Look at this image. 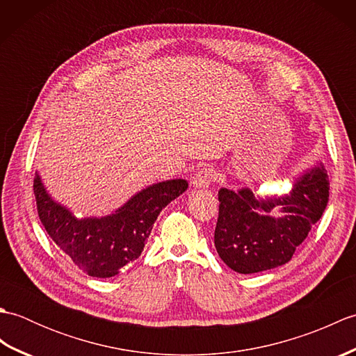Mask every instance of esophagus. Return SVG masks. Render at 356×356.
Returning <instances> with one entry per match:
<instances>
[{
  "mask_svg": "<svg viewBox=\"0 0 356 356\" xmlns=\"http://www.w3.org/2000/svg\"><path fill=\"white\" fill-rule=\"evenodd\" d=\"M214 182V171L211 168H203L194 174L193 185L195 188H208Z\"/></svg>",
  "mask_w": 356,
  "mask_h": 356,
  "instance_id": "esophagus-1",
  "label": "esophagus"
}]
</instances>
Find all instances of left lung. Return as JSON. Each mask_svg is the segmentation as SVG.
Masks as SVG:
<instances>
[{"instance_id":"1","label":"left lung","mask_w":356,"mask_h":356,"mask_svg":"<svg viewBox=\"0 0 356 356\" xmlns=\"http://www.w3.org/2000/svg\"><path fill=\"white\" fill-rule=\"evenodd\" d=\"M214 245L238 274H255L287 263L320 220L329 202V177L318 163L295 179L283 195H259L249 188H220Z\"/></svg>"}]
</instances>
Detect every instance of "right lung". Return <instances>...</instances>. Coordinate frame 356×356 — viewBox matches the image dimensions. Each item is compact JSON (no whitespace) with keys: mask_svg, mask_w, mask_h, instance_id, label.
I'll return each instance as SVG.
<instances>
[{"mask_svg":"<svg viewBox=\"0 0 356 356\" xmlns=\"http://www.w3.org/2000/svg\"><path fill=\"white\" fill-rule=\"evenodd\" d=\"M185 179L153 184L104 217H76L51 199L36 171L33 193L40 220L50 238L90 277L108 278L138 259L161 211L185 193Z\"/></svg>","mask_w":356,"mask_h":356,"instance_id":"add662e5","label":"right lung"}]
</instances>
